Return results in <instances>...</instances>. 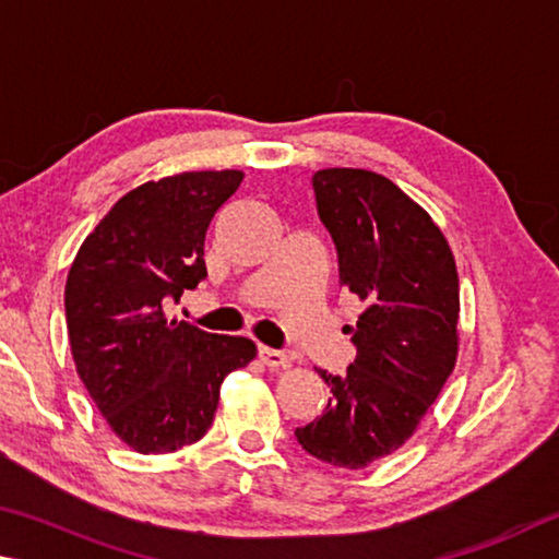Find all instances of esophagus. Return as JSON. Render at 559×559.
<instances>
[{"instance_id": "1", "label": "esophagus", "mask_w": 559, "mask_h": 559, "mask_svg": "<svg viewBox=\"0 0 559 559\" xmlns=\"http://www.w3.org/2000/svg\"><path fill=\"white\" fill-rule=\"evenodd\" d=\"M260 360L267 368H285L289 364V356L282 354V350H274V348H267V346H260Z\"/></svg>"}]
</instances>
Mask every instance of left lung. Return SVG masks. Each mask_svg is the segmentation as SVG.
<instances>
[{
    "instance_id": "left-lung-1",
    "label": "left lung",
    "mask_w": 559,
    "mask_h": 559,
    "mask_svg": "<svg viewBox=\"0 0 559 559\" xmlns=\"http://www.w3.org/2000/svg\"><path fill=\"white\" fill-rule=\"evenodd\" d=\"M311 183L341 287L366 309L348 326L356 360L344 378L319 370L334 397L295 435L319 462L366 468L415 435L456 366V262L429 213L385 176L321 169Z\"/></svg>"
}]
</instances>
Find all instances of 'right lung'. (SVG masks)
<instances>
[{
    "label": "right lung",
    "instance_id": "add662e5",
    "mask_svg": "<svg viewBox=\"0 0 559 559\" xmlns=\"http://www.w3.org/2000/svg\"><path fill=\"white\" fill-rule=\"evenodd\" d=\"M242 176L183 171L136 186L95 225L68 272L75 370L105 423L140 454L199 442L225 376L258 356L250 338L166 317L205 277V230Z\"/></svg>",
    "mask_w": 559,
    "mask_h": 559
}]
</instances>
